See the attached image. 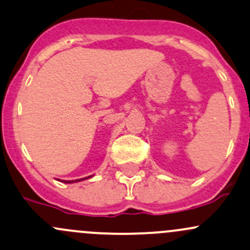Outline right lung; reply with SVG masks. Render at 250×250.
I'll list each match as a JSON object with an SVG mask.
<instances>
[{"label":"right lung","mask_w":250,"mask_h":250,"mask_svg":"<svg viewBox=\"0 0 250 250\" xmlns=\"http://www.w3.org/2000/svg\"><path fill=\"white\" fill-rule=\"evenodd\" d=\"M88 177H91V176H88ZM88 177H85V178H80V180H74V181H63L64 183H74V182H79V181H83V180H86V178Z\"/></svg>","instance_id":"add662e5"}]
</instances>
